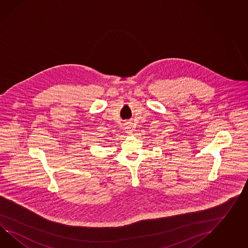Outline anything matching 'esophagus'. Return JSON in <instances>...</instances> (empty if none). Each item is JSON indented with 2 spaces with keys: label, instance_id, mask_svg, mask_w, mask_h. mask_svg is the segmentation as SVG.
I'll list each match as a JSON object with an SVG mask.
<instances>
[{
  "label": "esophagus",
  "instance_id": "1",
  "mask_svg": "<svg viewBox=\"0 0 248 248\" xmlns=\"http://www.w3.org/2000/svg\"><path fill=\"white\" fill-rule=\"evenodd\" d=\"M125 132H126V133H133V129L131 127V124H125Z\"/></svg>",
  "mask_w": 248,
  "mask_h": 248
}]
</instances>
